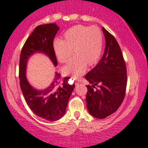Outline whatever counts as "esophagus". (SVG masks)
<instances>
[{
    "label": "esophagus",
    "instance_id": "34e87169",
    "mask_svg": "<svg viewBox=\"0 0 148 148\" xmlns=\"http://www.w3.org/2000/svg\"><path fill=\"white\" fill-rule=\"evenodd\" d=\"M79 82H80L79 81V80H76V82H75V85H79Z\"/></svg>",
    "mask_w": 148,
    "mask_h": 148
}]
</instances>
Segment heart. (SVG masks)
I'll return each mask as SVG.
<instances>
[{
	"label": "heart",
	"mask_w": 148,
	"mask_h": 148,
	"mask_svg": "<svg viewBox=\"0 0 148 148\" xmlns=\"http://www.w3.org/2000/svg\"><path fill=\"white\" fill-rule=\"evenodd\" d=\"M103 45V36L97 27L75 25L66 31L64 40L56 39L53 48L58 60L61 63L68 61L63 68V72L73 77L81 76L86 69L87 64H95L101 55Z\"/></svg>",
	"instance_id": "1"
}]
</instances>
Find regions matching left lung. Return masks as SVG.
I'll return each mask as SVG.
<instances>
[{"instance_id": "8db88e82", "label": "left lung", "mask_w": 148, "mask_h": 148, "mask_svg": "<svg viewBox=\"0 0 148 148\" xmlns=\"http://www.w3.org/2000/svg\"><path fill=\"white\" fill-rule=\"evenodd\" d=\"M102 30L106 40L104 53L97 65L84 76L92 84L86 86L87 108L97 119H104L118 110L127 86L126 65L119 45L112 34L103 27ZM95 85L98 89H94Z\"/></svg>"}]
</instances>
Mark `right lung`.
I'll return each mask as SVG.
<instances>
[{
	"label": "right lung",
	"instance_id": "1",
	"mask_svg": "<svg viewBox=\"0 0 148 148\" xmlns=\"http://www.w3.org/2000/svg\"><path fill=\"white\" fill-rule=\"evenodd\" d=\"M59 27L56 23L36 27L27 38L21 50L19 62L20 86L27 105L34 113L47 121L58 120L65 114L75 84L68 83L70 77H62L56 73L55 78L48 88L42 90L34 89L29 84L25 73L27 60L36 53H43L58 65L53 42Z\"/></svg>",
	"mask_w": 148,
	"mask_h": 148
}]
</instances>
